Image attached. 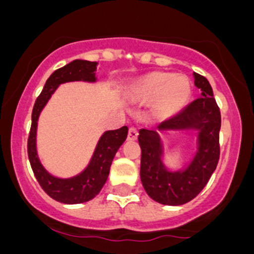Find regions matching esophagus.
<instances>
[{
  "instance_id": "34e87169",
  "label": "esophagus",
  "mask_w": 254,
  "mask_h": 254,
  "mask_svg": "<svg viewBox=\"0 0 254 254\" xmlns=\"http://www.w3.org/2000/svg\"><path fill=\"white\" fill-rule=\"evenodd\" d=\"M137 136H138L137 128H136V127H129L128 128V140H131V141L136 140V138H137Z\"/></svg>"
}]
</instances>
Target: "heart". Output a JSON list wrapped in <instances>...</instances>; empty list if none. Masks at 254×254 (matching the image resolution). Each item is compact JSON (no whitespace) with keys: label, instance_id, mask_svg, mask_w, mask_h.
I'll return each mask as SVG.
<instances>
[{"label":"heart","instance_id":"heart-1","mask_svg":"<svg viewBox=\"0 0 254 254\" xmlns=\"http://www.w3.org/2000/svg\"><path fill=\"white\" fill-rule=\"evenodd\" d=\"M137 91L143 100L158 102L159 108L165 113H176L187 104L192 86L186 76L154 72L138 82Z\"/></svg>","mask_w":254,"mask_h":254}]
</instances>
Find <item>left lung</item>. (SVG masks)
I'll return each mask as SVG.
<instances>
[{"label": "left lung", "instance_id": "obj_1", "mask_svg": "<svg viewBox=\"0 0 254 254\" xmlns=\"http://www.w3.org/2000/svg\"><path fill=\"white\" fill-rule=\"evenodd\" d=\"M194 85L201 96L187 107L164 121L160 129H188L198 131V152L183 172H169L161 161V142L158 133L140 129L138 143L141 147L140 176L146 193L163 205L178 206L190 202L207 185L216 169L220 158L219 133L221 126L220 109L214 98L207 78L193 72Z\"/></svg>", "mask_w": 254, "mask_h": 254}]
</instances>
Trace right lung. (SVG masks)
I'll list each match as a JSON object with an SVG mask.
<instances>
[{
  "label": "right lung",
  "mask_w": 254,
  "mask_h": 254,
  "mask_svg": "<svg viewBox=\"0 0 254 254\" xmlns=\"http://www.w3.org/2000/svg\"><path fill=\"white\" fill-rule=\"evenodd\" d=\"M96 62L75 60L66 66L56 69L49 76L43 90L35 100L31 113V127L28 138V156L31 169L38 183L53 199L62 203H81L93 199L99 193L109 176L111 164L117 150L125 142L128 128L123 126L114 131H107L100 137L89 167L78 176L68 179H60L51 176L40 164L35 149V133L40 111L55 93L60 84L68 81H95Z\"/></svg>",
  "instance_id": "1"
}]
</instances>
